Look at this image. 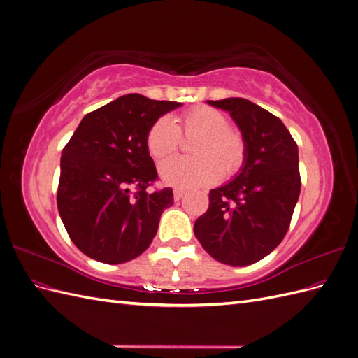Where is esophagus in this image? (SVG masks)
Returning <instances> with one entry per match:
<instances>
[{
    "instance_id": "34e87169",
    "label": "esophagus",
    "mask_w": 358,
    "mask_h": 358,
    "mask_svg": "<svg viewBox=\"0 0 358 358\" xmlns=\"http://www.w3.org/2000/svg\"><path fill=\"white\" fill-rule=\"evenodd\" d=\"M183 196H185V191L180 189V188H176L175 191H173V197H175V200H180Z\"/></svg>"
}]
</instances>
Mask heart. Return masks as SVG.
Instances as JSON below:
<instances>
[{
	"label": "heart",
	"mask_w": 358,
	"mask_h": 358,
	"mask_svg": "<svg viewBox=\"0 0 358 358\" xmlns=\"http://www.w3.org/2000/svg\"><path fill=\"white\" fill-rule=\"evenodd\" d=\"M161 116L150 125L146 146L154 158L175 152L180 133L199 136L191 146L196 157H170L159 164V176L171 187L200 188L233 176L245 162L246 145L241 133L229 127V117L209 106H199L176 119Z\"/></svg>",
	"instance_id": "b5f03b06"
}]
</instances>
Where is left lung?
Listing matches in <instances>:
<instances>
[{
    "mask_svg": "<svg viewBox=\"0 0 358 358\" xmlns=\"http://www.w3.org/2000/svg\"><path fill=\"white\" fill-rule=\"evenodd\" d=\"M208 104L229 112L246 145L239 173L209 192L194 234L216 262L242 267L282 242L300 196L299 148L279 117L245 99Z\"/></svg>",
    "mask_w": 358,
    "mask_h": 358,
    "instance_id": "1",
    "label": "left lung"
}]
</instances>
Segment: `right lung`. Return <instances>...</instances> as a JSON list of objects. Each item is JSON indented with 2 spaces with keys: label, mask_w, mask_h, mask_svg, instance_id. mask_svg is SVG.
<instances>
[{
  "label": "right lung",
  "mask_w": 358,
  "mask_h": 358,
  "mask_svg": "<svg viewBox=\"0 0 358 358\" xmlns=\"http://www.w3.org/2000/svg\"><path fill=\"white\" fill-rule=\"evenodd\" d=\"M180 106L127 94L76 128L62 149L57 203L70 239L85 255L121 264L149 248L173 191L146 189L157 179L146 136L158 117Z\"/></svg>",
  "instance_id": "obj_1"
}]
</instances>
